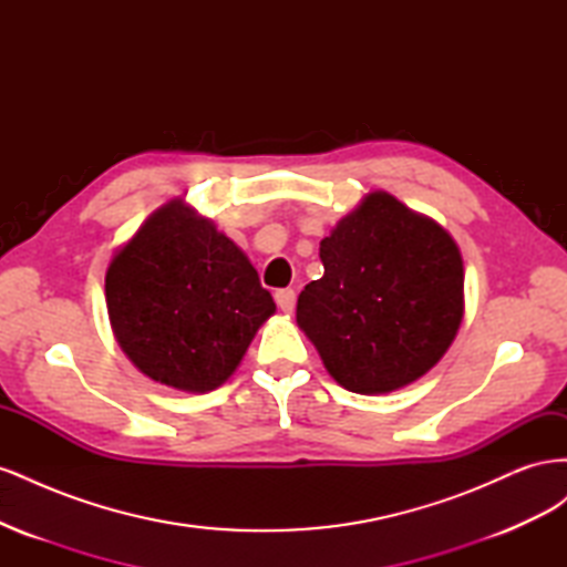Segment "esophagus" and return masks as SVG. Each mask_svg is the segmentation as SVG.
<instances>
[{"mask_svg": "<svg viewBox=\"0 0 567 567\" xmlns=\"http://www.w3.org/2000/svg\"><path fill=\"white\" fill-rule=\"evenodd\" d=\"M274 300L281 307L284 312H293L296 307V290L293 288H279L277 293H274Z\"/></svg>", "mask_w": 567, "mask_h": 567, "instance_id": "34e87169", "label": "esophagus"}]
</instances>
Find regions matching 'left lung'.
<instances>
[{
  "instance_id": "left-lung-1",
  "label": "left lung",
  "mask_w": 567,
  "mask_h": 567,
  "mask_svg": "<svg viewBox=\"0 0 567 567\" xmlns=\"http://www.w3.org/2000/svg\"><path fill=\"white\" fill-rule=\"evenodd\" d=\"M319 257L323 277L300 293L298 323L342 388L392 392L440 362L463 319V262L447 231L373 192Z\"/></svg>"
}]
</instances>
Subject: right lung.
I'll list each match as a JSON object with an SVG mask.
<instances>
[{"label":"right lung","instance_id":"1","mask_svg":"<svg viewBox=\"0 0 567 567\" xmlns=\"http://www.w3.org/2000/svg\"><path fill=\"white\" fill-rule=\"evenodd\" d=\"M113 333L148 379L208 392L274 315L248 257L182 200L153 213L106 271Z\"/></svg>","mask_w":567,"mask_h":567}]
</instances>
